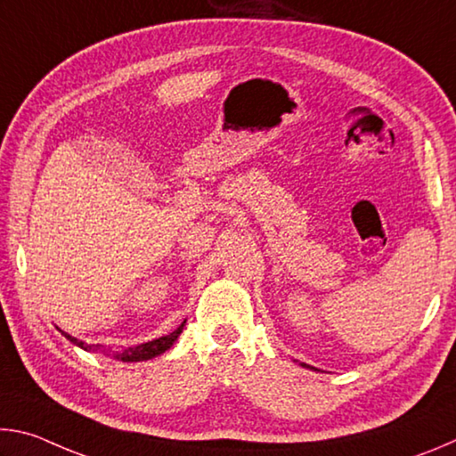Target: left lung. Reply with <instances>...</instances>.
<instances>
[{
  "label": "left lung",
  "instance_id": "obj_1",
  "mask_svg": "<svg viewBox=\"0 0 456 456\" xmlns=\"http://www.w3.org/2000/svg\"><path fill=\"white\" fill-rule=\"evenodd\" d=\"M302 366H305V364H302Z\"/></svg>",
  "mask_w": 456,
  "mask_h": 456
}]
</instances>
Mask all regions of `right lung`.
<instances>
[{
  "mask_svg": "<svg viewBox=\"0 0 456 456\" xmlns=\"http://www.w3.org/2000/svg\"><path fill=\"white\" fill-rule=\"evenodd\" d=\"M183 328H184V322L175 331H171L168 336L157 338V339H152V342H146V344H141V346H134V348H126L125 352H117V354H114V358L120 360V362H141V360H151L154 356H160V354L167 352L176 342V338L181 336ZM61 334H64L72 344H76L82 350H88V352H98L100 350V346L84 344L82 339H76L74 336L66 334V331H61Z\"/></svg>",
  "mask_w": 456,
  "mask_h": 456,
  "instance_id": "right-lung-1",
  "label": "right lung"
}]
</instances>
